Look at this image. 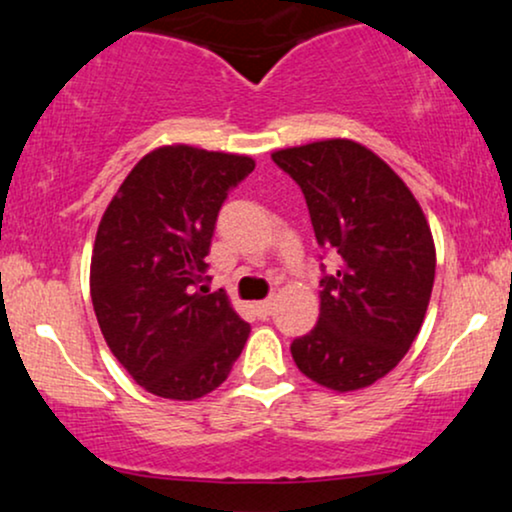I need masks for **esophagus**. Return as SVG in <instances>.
<instances>
[{"label": "esophagus", "mask_w": 512, "mask_h": 512, "mask_svg": "<svg viewBox=\"0 0 512 512\" xmlns=\"http://www.w3.org/2000/svg\"><path fill=\"white\" fill-rule=\"evenodd\" d=\"M252 308H255L257 317H262V320H264V317H269L274 313V301H272V298H267V301H260V303L252 305Z\"/></svg>", "instance_id": "34e87169"}]
</instances>
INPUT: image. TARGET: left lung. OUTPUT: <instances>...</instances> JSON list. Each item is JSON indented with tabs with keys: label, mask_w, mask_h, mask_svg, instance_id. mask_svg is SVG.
I'll list each match as a JSON object with an SVG mask.
<instances>
[{
	"label": "left lung",
	"mask_w": 512,
	"mask_h": 512,
	"mask_svg": "<svg viewBox=\"0 0 512 512\" xmlns=\"http://www.w3.org/2000/svg\"><path fill=\"white\" fill-rule=\"evenodd\" d=\"M301 187L310 223L337 272L320 279V317L293 339L298 370L330 390L373 385L402 361L421 330L436 248L419 202L383 158L349 139L274 151Z\"/></svg>",
	"instance_id": "1"
}]
</instances>
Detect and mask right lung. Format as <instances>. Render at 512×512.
<instances>
[{"instance_id":"obj_1","label":"right lung","mask_w":512,"mask_h":512,"mask_svg":"<svg viewBox=\"0 0 512 512\" xmlns=\"http://www.w3.org/2000/svg\"><path fill=\"white\" fill-rule=\"evenodd\" d=\"M250 156L175 144L146 154L105 209L91 257V301L110 351L151 395L216 390L248 342L221 289L204 284L228 192Z\"/></svg>"}]
</instances>
